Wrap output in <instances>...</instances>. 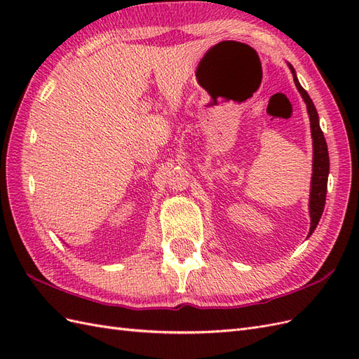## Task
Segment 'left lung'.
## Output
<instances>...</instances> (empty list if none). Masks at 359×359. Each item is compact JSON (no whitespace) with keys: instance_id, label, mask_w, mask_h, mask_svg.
<instances>
[{"instance_id":"1","label":"left lung","mask_w":359,"mask_h":359,"mask_svg":"<svg viewBox=\"0 0 359 359\" xmlns=\"http://www.w3.org/2000/svg\"><path fill=\"white\" fill-rule=\"evenodd\" d=\"M293 73V81H295L297 88L302 95L304 102L307 104V111L310 115V127H311V137H313V177H311V193H310V217L311 235L316 229V226L320 220L323 208H325V198H327V186H328V173H330V156L327 140H325L323 132L319 126V115L316 107H314L310 95L302 88L301 83L297 79L295 70L289 66Z\"/></svg>"}]
</instances>
